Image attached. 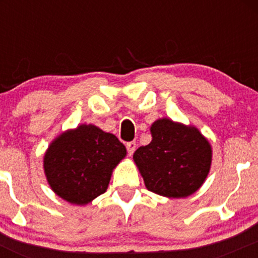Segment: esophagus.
<instances>
[{"instance_id":"1","label":"esophagus","mask_w":258,"mask_h":258,"mask_svg":"<svg viewBox=\"0 0 258 258\" xmlns=\"http://www.w3.org/2000/svg\"><path fill=\"white\" fill-rule=\"evenodd\" d=\"M126 148H127V153H128V155L131 156L136 150V142H128V143L126 144Z\"/></svg>"}]
</instances>
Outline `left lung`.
<instances>
[{"label":"left lung","instance_id":"left-lung-1","mask_svg":"<svg viewBox=\"0 0 258 258\" xmlns=\"http://www.w3.org/2000/svg\"><path fill=\"white\" fill-rule=\"evenodd\" d=\"M152 142L139 147L133 160L148 190L167 198H185L205 182L212 149L194 126L156 120L150 127Z\"/></svg>","mask_w":258,"mask_h":258}]
</instances>
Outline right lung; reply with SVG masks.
Returning a JSON list of instances; mask_svg holds the SVG:
<instances>
[{"mask_svg":"<svg viewBox=\"0 0 258 258\" xmlns=\"http://www.w3.org/2000/svg\"><path fill=\"white\" fill-rule=\"evenodd\" d=\"M125 156V146L112 133L94 125H80L52 142L44 154L43 168L58 197L86 205L105 193L112 170Z\"/></svg>","mask_w":258,"mask_h":258,"instance_id":"obj_1","label":"right lung"}]
</instances>
